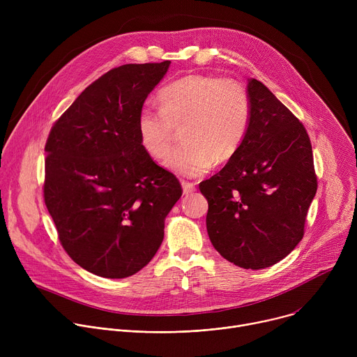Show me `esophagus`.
<instances>
[{"instance_id": "34e87169", "label": "esophagus", "mask_w": 357, "mask_h": 357, "mask_svg": "<svg viewBox=\"0 0 357 357\" xmlns=\"http://www.w3.org/2000/svg\"><path fill=\"white\" fill-rule=\"evenodd\" d=\"M182 189H183V195H189V193H192V192H195V189H196V186H195V183H192V182H182Z\"/></svg>"}]
</instances>
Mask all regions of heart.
<instances>
[{"mask_svg": "<svg viewBox=\"0 0 357 357\" xmlns=\"http://www.w3.org/2000/svg\"><path fill=\"white\" fill-rule=\"evenodd\" d=\"M160 112L144 107L137 117L141 146L164 160L181 131L182 144L167 167L183 176H200L216 162L231 160L241 146L251 117L245 86L230 77L186 75L158 93Z\"/></svg>", "mask_w": 357, "mask_h": 357, "instance_id": "b5f03b06", "label": "heart"}]
</instances>
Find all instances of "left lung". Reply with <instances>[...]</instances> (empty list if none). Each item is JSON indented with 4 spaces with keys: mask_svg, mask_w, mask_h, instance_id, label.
<instances>
[{
    "mask_svg": "<svg viewBox=\"0 0 357 357\" xmlns=\"http://www.w3.org/2000/svg\"><path fill=\"white\" fill-rule=\"evenodd\" d=\"M251 117L236 155L199 189L213 247L241 267L274 266L303 237L318 189L310 135L261 82L247 86Z\"/></svg>",
    "mask_w": 357,
    "mask_h": 357,
    "instance_id": "1",
    "label": "left lung"
}]
</instances>
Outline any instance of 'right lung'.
Instances as JSON below:
<instances>
[{"label":"right lung","mask_w":357,"mask_h":357,"mask_svg":"<svg viewBox=\"0 0 357 357\" xmlns=\"http://www.w3.org/2000/svg\"><path fill=\"white\" fill-rule=\"evenodd\" d=\"M169 63H128L100 76L46 139L45 205L69 257L91 274L126 278L144 268L182 196L137 135L138 113Z\"/></svg>","instance_id":"obj_1"}]
</instances>
